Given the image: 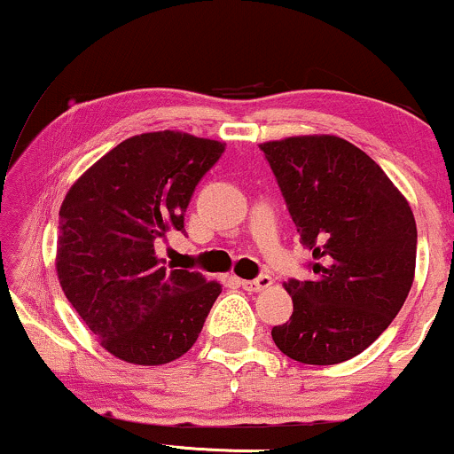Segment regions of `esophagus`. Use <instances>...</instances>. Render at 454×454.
<instances>
[{
	"instance_id": "esophagus-1",
	"label": "esophagus",
	"mask_w": 454,
	"mask_h": 454,
	"mask_svg": "<svg viewBox=\"0 0 454 454\" xmlns=\"http://www.w3.org/2000/svg\"><path fill=\"white\" fill-rule=\"evenodd\" d=\"M239 284H241V288L247 290V293H260V290L269 288V286L273 284V279H270L269 275H258L256 279H241Z\"/></svg>"
}]
</instances>
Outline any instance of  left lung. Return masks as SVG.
Instances as JSON below:
<instances>
[{"instance_id":"1","label":"left lung","mask_w":454,"mask_h":454,"mask_svg":"<svg viewBox=\"0 0 454 454\" xmlns=\"http://www.w3.org/2000/svg\"><path fill=\"white\" fill-rule=\"evenodd\" d=\"M311 252V279H288L294 311L273 326L275 346L307 364L361 354L387 331L414 281L416 222L403 196L364 151L337 137L260 145Z\"/></svg>"}]
</instances>
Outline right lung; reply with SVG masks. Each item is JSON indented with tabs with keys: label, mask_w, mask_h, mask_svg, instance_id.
Returning <instances> with one entry per match:
<instances>
[{
	"label": "right lung",
	"mask_w": 454,
	"mask_h": 454,
	"mask_svg": "<svg viewBox=\"0 0 454 454\" xmlns=\"http://www.w3.org/2000/svg\"><path fill=\"white\" fill-rule=\"evenodd\" d=\"M223 143L184 132H149L108 151L66 194L59 209L57 275L76 314L113 356L164 364L200 335L217 281L166 269L155 243L184 232L196 185Z\"/></svg>",
	"instance_id": "right-lung-1"
}]
</instances>
